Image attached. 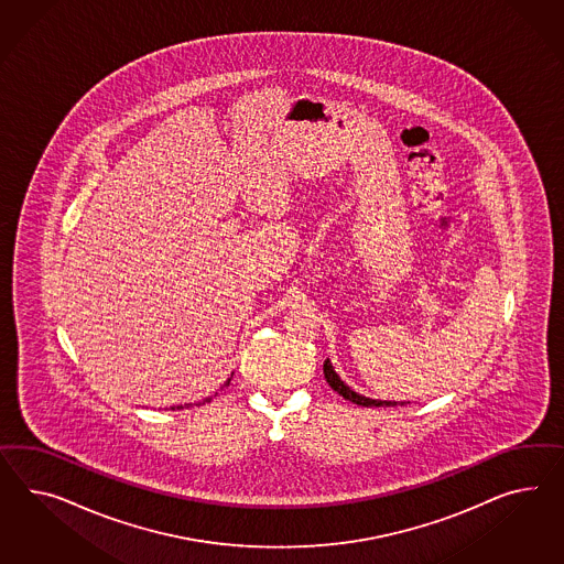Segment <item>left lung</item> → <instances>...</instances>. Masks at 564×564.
<instances>
[{"instance_id":"obj_1","label":"left lung","mask_w":564,"mask_h":564,"mask_svg":"<svg viewBox=\"0 0 564 564\" xmlns=\"http://www.w3.org/2000/svg\"><path fill=\"white\" fill-rule=\"evenodd\" d=\"M324 378L328 381V386L338 392L340 397L345 398V400H349L352 404H357V406H367V409H371V406H397L398 402H381V400H371V398L359 397L357 392H352L350 388H347L340 378L336 376L335 369L330 366V361L326 359L324 361Z\"/></svg>"}]
</instances>
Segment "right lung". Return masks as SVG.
Masks as SVG:
<instances>
[{"instance_id":"obj_1","label":"right lung","mask_w":564,"mask_h":564,"mask_svg":"<svg viewBox=\"0 0 564 564\" xmlns=\"http://www.w3.org/2000/svg\"><path fill=\"white\" fill-rule=\"evenodd\" d=\"M205 402H212V398H205L203 402H198V404H205ZM178 409H183V406H178Z\"/></svg>"}]
</instances>
